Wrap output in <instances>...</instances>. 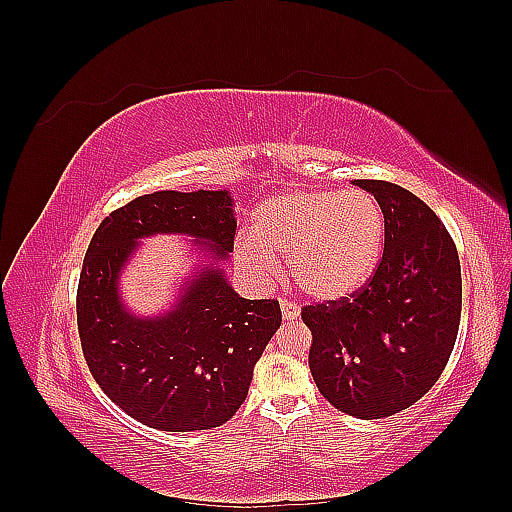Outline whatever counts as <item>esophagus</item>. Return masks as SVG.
I'll list each match as a JSON object with an SVG mask.
<instances>
[{"label": "esophagus", "instance_id": "1", "mask_svg": "<svg viewBox=\"0 0 512 512\" xmlns=\"http://www.w3.org/2000/svg\"><path fill=\"white\" fill-rule=\"evenodd\" d=\"M280 309H282L284 320H297L299 314H301V307L297 303H292L290 299H282Z\"/></svg>", "mask_w": 512, "mask_h": 512}]
</instances>
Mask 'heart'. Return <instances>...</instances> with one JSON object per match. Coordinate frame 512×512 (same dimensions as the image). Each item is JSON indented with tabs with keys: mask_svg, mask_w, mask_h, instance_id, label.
Wrapping results in <instances>:
<instances>
[{
	"mask_svg": "<svg viewBox=\"0 0 512 512\" xmlns=\"http://www.w3.org/2000/svg\"><path fill=\"white\" fill-rule=\"evenodd\" d=\"M386 220L363 190H294L254 209L250 239L237 245V262L265 280L271 256L288 260V273L309 297L344 299L374 275L384 250Z\"/></svg>",
	"mask_w": 512,
	"mask_h": 512,
	"instance_id": "1",
	"label": "heart"
}]
</instances>
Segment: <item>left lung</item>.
Masks as SVG:
<instances>
[{
  "label": "left lung",
  "mask_w": 512,
  "mask_h": 512,
  "mask_svg": "<svg viewBox=\"0 0 512 512\" xmlns=\"http://www.w3.org/2000/svg\"><path fill=\"white\" fill-rule=\"evenodd\" d=\"M384 211V252L367 284L339 301L301 309L312 331L309 369L322 397L356 418L410 408L444 371L461 318L453 237L401 185L356 179Z\"/></svg>",
  "instance_id": "1"
}]
</instances>
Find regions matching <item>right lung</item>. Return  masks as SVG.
<instances>
[{
	"label": "right lung",
	"mask_w": 512,
	"mask_h": 512,
	"mask_svg": "<svg viewBox=\"0 0 512 512\" xmlns=\"http://www.w3.org/2000/svg\"><path fill=\"white\" fill-rule=\"evenodd\" d=\"M190 234L210 252L168 315L138 319L118 299V273L137 239ZM230 192H153L102 220L91 237L76 290V322L87 367L108 399L153 429L224 425L247 397L254 365L282 324L275 299H243L220 262L235 247Z\"/></svg>",
	"instance_id": "add662e5"
}]
</instances>
